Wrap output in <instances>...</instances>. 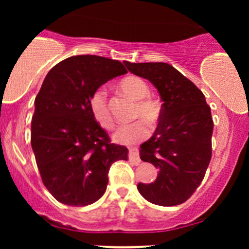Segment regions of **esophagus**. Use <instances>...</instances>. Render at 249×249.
Here are the masks:
<instances>
[{"label": "esophagus", "instance_id": "34e87169", "mask_svg": "<svg viewBox=\"0 0 249 249\" xmlns=\"http://www.w3.org/2000/svg\"><path fill=\"white\" fill-rule=\"evenodd\" d=\"M128 157H130V159L134 162V164H139V162H141V158H139L138 150H137V148H130V150H128Z\"/></svg>", "mask_w": 249, "mask_h": 249}]
</instances>
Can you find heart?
Returning a JSON list of instances; mask_svg holds the SVG:
<instances>
[{
	"label": "heart",
	"instance_id": "heart-1",
	"mask_svg": "<svg viewBox=\"0 0 249 249\" xmlns=\"http://www.w3.org/2000/svg\"><path fill=\"white\" fill-rule=\"evenodd\" d=\"M119 89L125 95L137 101L133 110V118L144 119L151 125L158 122L160 117V105L156 99L148 96L150 89L144 79L137 76L125 77L119 83ZM89 110L99 126L105 130H111L113 127L115 122L108 107L107 92L104 89L99 88L93 91L92 95L89 98ZM144 121L139 119L130 124L122 125L117 128L113 134V139L121 144L126 145L142 141L150 133L147 124Z\"/></svg>",
	"mask_w": 249,
	"mask_h": 249
}]
</instances>
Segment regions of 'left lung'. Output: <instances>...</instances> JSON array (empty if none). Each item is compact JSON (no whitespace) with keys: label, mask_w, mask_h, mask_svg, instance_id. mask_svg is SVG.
<instances>
[{"label":"left lung","mask_w":249,"mask_h":249,"mask_svg":"<svg viewBox=\"0 0 249 249\" xmlns=\"http://www.w3.org/2000/svg\"><path fill=\"white\" fill-rule=\"evenodd\" d=\"M150 81L162 101L159 124L141 145V159L159 170L154 182H139V193L159 206L185 202L201 184L212 157L213 119L204 93L167 63L124 62Z\"/></svg>","instance_id":"1"}]
</instances>
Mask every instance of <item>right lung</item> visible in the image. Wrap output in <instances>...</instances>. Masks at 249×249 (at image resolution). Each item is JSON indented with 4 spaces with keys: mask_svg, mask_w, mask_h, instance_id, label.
<instances>
[{
    "mask_svg": "<svg viewBox=\"0 0 249 249\" xmlns=\"http://www.w3.org/2000/svg\"><path fill=\"white\" fill-rule=\"evenodd\" d=\"M126 72L119 61L79 55L56 64L43 82L31 147L43 184L62 204H93L105 193L111 165L127 160V148L111 142L89 110L93 91Z\"/></svg>",
    "mask_w": 249,
    "mask_h": 249,
    "instance_id": "right-lung-1",
    "label": "right lung"
}]
</instances>
